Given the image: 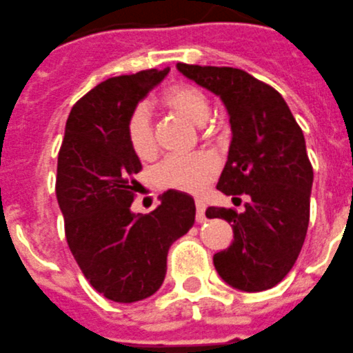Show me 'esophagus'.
Instances as JSON below:
<instances>
[{"instance_id": "1", "label": "esophagus", "mask_w": 353, "mask_h": 353, "mask_svg": "<svg viewBox=\"0 0 353 353\" xmlns=\"http://www.w3.org/2000/svg\"><path fill=\"white\" fill-rule=\"evenodd\" d=\"M205 208H207L205 201L203 200H196V221L198 222L207 221V217H205Z\"/></svg>"}]
</instances>
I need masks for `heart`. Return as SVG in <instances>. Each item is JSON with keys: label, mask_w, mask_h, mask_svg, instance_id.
I'll list each match as a JSON object with an SVG mask.
<instances>
[{"label": "heart", "mask_w": 353, "mask_h": 353, "mask_svg": "<svg viewBox=\"0 0 353 353\" xmlns=\"http://www.w3.org/2000/svg\"><path fill=\"white\" fill-rule=\"evenodd\" d=\"M162 103L169 110L183 115L193 124L201 125L210 115V100L207 94L191 84L170 85L163 93ZM128 141L136 157L141 160L153 157L157 150L150 112L146 107L134 108L128 121ZM219 172V162L214 155H170L163 159L153 170V179L165 190L200 193Z\"/></svg>", "instance_id": "b5f03b06"}]
</instances>
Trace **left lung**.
<instances>
[{
	"instance_id": "1",
	"label": "left lung",
	"mask_w": 353,
	"mask_h": 353,
	"mask_svg": "<svg viewBox=\"0 0 353 353\" xmlns=\"http://www.w3.org/2000/svg\"><path fill=\"white\" fill-rule=\"evenodd\" d=\"M177 70L219 97L231 125L228 162L217 190L248 194L245 210L208 207L207 217L231 224V245L214 255L229 286L255 293L283 281L305 241L314 172L305 138L285 98L232 67L177 63Z\"/></svg>"
}]
</instances>
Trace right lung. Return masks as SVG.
<instances>
[{"mask_svg": "<svg viewBox=\"0 0 353 353\" xmlns=\"http://www.w3.org/2000/svg\"><path fill=\"white\" fill-rule=\"evenodd\" d=\"M170 68L119 75L72 107L58 153L57 200L68 248L98 293L119 303L162 286L170 245L194 224L193 196L169 190L150 214L131 210L141 162L128 141V121Z\"/></svg>", "mask_w": 353, "mask_h": 353, "instance_id": "obj_1", "label": "right lung"}]
</instances>
